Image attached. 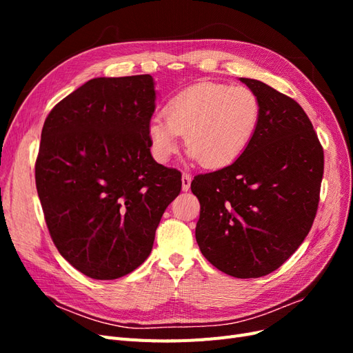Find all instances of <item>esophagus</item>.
<instances>
[{
	"instance_id": "34e87169",
	"label": "esophagus",
	"mask_w": 353,
	"mask_h": 353,
	"mask_svg": "<svg viewBox=\"0 0 353 353\" xmlns=\"http://www.w3.org/2000/svg\"><path fill=\"white\" fill-rule=\"evenodd\" d=\"M181 181H183V191H188L191 187V176L188 174H183Z\"/></svg>"
}]
</instances>
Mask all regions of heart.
<instances>
[{"instance_id":"b5f03b06","label":"heart","mask_w":353,"mask_h":353,"mask_svg":"<svg viewBox=\"0 0 353 353\" xmlns=\"http://www.w3.org/2000/svg\"><path fill=\"white\" fill-rule=\"evenodd\" d=\"M261 101L252 90L199 82L179 91L147 125L153 157L165 163L178 150L179 135L191 159L206 169L231 165L253 140Z\"/></svg>"}]
</instances>
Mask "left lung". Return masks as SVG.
I'll use <instances>...</instances> for the list:
<instances>
[{"instance_id": "1", "label": "left lung", "mask_w": 353, "mask_h": 353, "mask_svg": "<svg viewBox=\"0 0 353 353\" xmlns=\"http://www.w3.org/2000/svg\"><path fill=\"white\" fill-rule=\"evenodd\" d=\"M240 81L261 101L258 130L236 162L194 176L191 191L200 201L203 256L236 279H258L279 270L311 230L324 152L293 99L261 81Z\"/></svg>"}]
</instances>
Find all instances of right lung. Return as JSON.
<instances>
[{"mask_svg": "<svg viewBox=\"0 0 353 353\" xmlns=\"http://www.w3.org/2000/svg\"><path fill=\"white\" fill-rule=\"evenodd\" d=\"M154 101L150 74L94 78L57 103L42 128L35 181L50 236L90 279L138 268L181 191V172L150 153Z\"/></svg>", "mask_w": 353, "mask_h": 353, "instance_id": "add662e5", "label": "right lung"}]
</instances>
